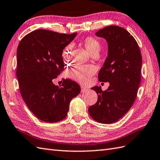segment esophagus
Listing matches in <instances>:
<instances>
[{
    "label": "esophagus",
    "instance_id": "1",
    "mask_svg": "<svg viewBox=\"0 0 160 160\" xmlns=\"http://www.w3.org/2000/svg\"><path fill=\"white\" fill-rule=\"evenodd\" d=\"M81 92L82 93H84L85 92H87V91H88V89L86 88L85 87H83V86H81Z\"/></svg>",
    "mask_w": 160,
    "mask_h": 160
}]
</instances>
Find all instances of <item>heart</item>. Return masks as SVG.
Listing matches in <instances>:
<instances>
[{
    "mask_svg": "<svg viewBox=\"0 0 160 160\" xmlns=\"http://www.w3.org/2000/svg\"><path fill=\"white\" fill-rule=\"evenodd\" d=\"M82 44L91 54H98L101 48V44L97 38L88 36L81 40ZM72 46L67 45L63 48L62 57L64 60L68 61L71 57ZM96 68L93 65H77L68 71V76L81 84H87L95 74Z\"/></svg>",
    "mask_w": 160,
    "mask_h": 160,
    "instance_id": "heart-1",
    "label": "heart"
}]
</instances>
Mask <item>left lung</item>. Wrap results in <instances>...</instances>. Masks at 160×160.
Returning a JSON list of instances; mask_svg holds the SVG:
<instances>
[{
    "instance_id": "obj_1",
    "label": "left lung",
    "mask_w": 160,
    "mask_h": 160,
    "mask_svg": "<svg viewBox=\"0 0 160 160\" xmlns=\"http://www.w3.org/2000/svg\"><path fill=\"white\" fill-rule=\"evenodd\" d=\"M96 35L106 39L108 47L98 80L109 82L110 86L105 91L98 86L92 88L98 94V101L88 111L96 121L110 124L124 116L135 100L141 83L142 57L135 39L122 28L107 26Z\"/></svg>"
}]
</instances>
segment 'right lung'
Instances as JSON below:
<instances>
[{
    "label": "right lung",
    "instance_id": "right-lung-1",
    "mask_svg": "<svg viewBox=\"0 0 160 160\" xmlns=\"http://www.w3.org/2000/svg\"><path fill=\"white\" fill-rule=\"evenodd\" d=\"M77 33H60L38 29L24 36L17 51V77L25 104L36 117L46 122L66 118L69 103L81 92L71 79H63L62 86L52 80L64 70L63 48Z\"/></svg>",
    "mask_w": 160,
    "mask_h": 160
}]
</instances>
